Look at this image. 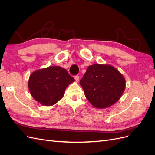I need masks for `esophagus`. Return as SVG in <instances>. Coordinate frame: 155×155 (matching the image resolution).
<instances>
[{
    "label": "esophagus",
    "mask_w": 155,
    "mask_h": 155,
    "mask_svg": "<svg viewBox=\"0 0 155 155\" xmlns=\"http://www.w3.org/2000/svg\"><path fill=\"white\" fill-rule=\"evenodd\" d=\"M74 79H75V80H76V82H78L79 79V76H75Z\"/></svg>",
    "instance_id": "obj_1"
}]
</instances>
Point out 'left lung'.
Returning <instances> with one entry per match:
<instances>
[{
	"instance_id": "obj_1",
	"label": "left lung",
	"mask_w": 155,
	"mask_h": 155,
	"mask_svg": "<svg viewBox=\"0 0 155 155\" xmlns=\"http://www.w3.org/2000/svg\"><path fill=\"white\" fill-rule=\"evenodd\" d=\"M79 83L87 99L97 109L114 105L125 88L123 75L115 67L105 64L89 66Z\"/></svg>"
}]
</instances>
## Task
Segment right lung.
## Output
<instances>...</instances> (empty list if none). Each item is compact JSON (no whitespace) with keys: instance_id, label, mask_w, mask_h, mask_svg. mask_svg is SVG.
<instances>
[{"instance_id":"add662e5","label":"right lung","mask_w":155,"mask_h":155,"mask_svg":"<svg viewBox=\"0 0 155 155\" xmlns=\"http://www.w3.org/2000/svg\"><path fill=\"white\" fill-rule=\"evenodd\" d=\"M74 81L66 69L51 66L33 72L29 78L28 88L37 102L51 106L61 99L67 87Z\"/></svg>"}]
</instances>
